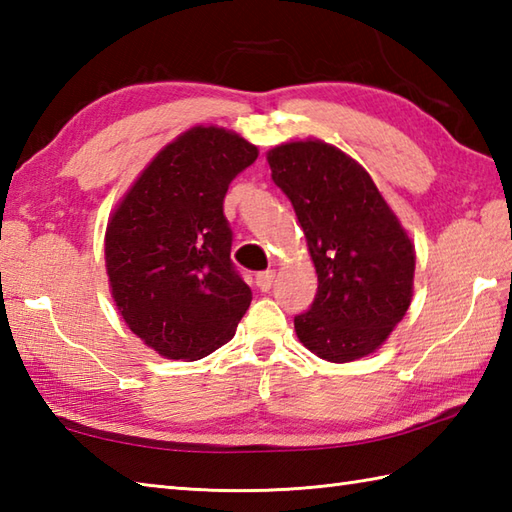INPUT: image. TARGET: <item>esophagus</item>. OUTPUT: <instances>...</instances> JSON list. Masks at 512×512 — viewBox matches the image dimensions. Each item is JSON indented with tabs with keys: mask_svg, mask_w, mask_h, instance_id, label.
<instances>
[{
	"mask_svg": "<svg viewBox=\"0 0 512 512\" xmlns=\"http://www.w3.org/2000/svg\"><path fill=\"white\" fill-rule=\"evenodd\" d=\"M273 281H275V270H264V273L255 275V284L262 292H268L273 288Z\"/></svg>",
	"mask_w": 512,
	"mask_h": 512,
	"instance_id": "34e87169",
	"label": "esophagus"
}]
</instances>
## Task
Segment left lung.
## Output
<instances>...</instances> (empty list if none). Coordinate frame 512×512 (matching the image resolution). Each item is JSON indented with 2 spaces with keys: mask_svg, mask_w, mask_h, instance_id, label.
Instances as JSON below:
<instances>
[{
  "mask_svg": "<svg viewBox=\"0 0 512 512\" xmlns=\"http://www.w3.org/2000/svg\"><path fill=\"white\" fill-rule=\"evenodd\" d=\"M273 180L306 233L319 288L295 317L299 341L332 363L367 356L411 303V239L369 173L321 140L268 154Z\"/></svg>",
  "mask_w": 512,
  "mask_h": 512,
  "instance_id": "1",
  "label": "left lung"
}]
</instances>
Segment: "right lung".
Wrapping results in <instances>:
<instances>
[{
	"instance_id": "right-lung-1",
	"label": "right lung",
	"mask_w": 512,
	"mask_h": 512,
	"mask_svg": "<svg viewBox=\"0 0 512 512\" xmlns=\"http://www.w3.org/2000/svg\"><path fill=\"white\" fill-rule=\"evenodd\" d=\"M257 147L193 127L151 160L112 215L105 262L125 323L167 358H204L233 339L253 292L231 262L224 198Z\"/></svg>"
}]
</instances>
